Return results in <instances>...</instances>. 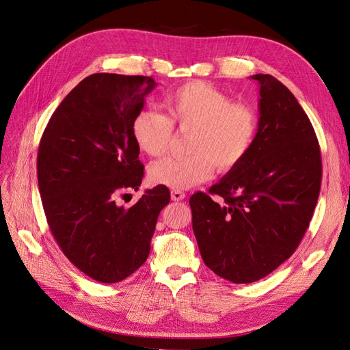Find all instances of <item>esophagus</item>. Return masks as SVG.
<instances>
[{
	"label": "esophagus",
	"instance_id": "1",
	"mask_svg": "<svg viewBox=\"0 0 350 350\" xmlns=\"http://www.w3.org/2000/svg\"><path fill=\"white\" fill-rule=\"evenodd\" d=\"M171 197L174 201H183L187 197V194L184 191H179V189H172Z\"/></svg>",
	"mask_w": 350,
	"mask_h": 350
}]
</instances>
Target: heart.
Wrapping results in <instances>:
<instances>
[{"label": "heart", "mask_w": 350, "mask_h": 350, "mask_svg": "<svg viewBox=\"0 0 350 350\" xmlns=\"http://www.w3.org/2000/svg\"><path fill=\"white\" fill-rule=\"evenodd\" d=\"M166 115L142 109L131 122L139 149L152 157L163 154L174 137V126L189 131L185 157L154 162L149 176L157 185L188 189L206 183L215 172L237 167L251 152L258 134V115L251 105L234 102L207 81H189L166 96Z\"/></svg>", "instance_id": "1"}]
</instances>
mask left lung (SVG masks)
<instances>
[{
    "mask_svg": "<svg viewBox=\"0 0 350 350\" xmlns=\"http://www.w3.org/2000/svg\"><path fill=\"white\" fill-rule=\"evenodd\" d=\"M251 79L260 84L256 143L210 194L189 198L204 264L234 283L266 278L298 248L312 219L323 172L315 131L291 90L270 74Z\"/></svg>",
    "mask_w": 350,
    "mask_h": 350,
    "instance_id": "obj_1",
    "label": "left lung"
}]
</instances>
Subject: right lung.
<instances>
[{"instance_id": "right-lung-1", "label": "right lung", "mask_w": 350, "mask_h": 350, "mask_svg": "<svg viewBox=\"0 0 350 350\" xmlns=\"http://www.w3.org/2000/svg\"><path fill=\"white\" fill-rule=\"evenodd\" d=\"M154 88L146 76L92 74L59 103L39 143L38 184L49 229L74 266L100 283L121 282L143 266L157 216L171 200L157 185L129 208L116 204L144 176L131 122Z\"/></svg>"}]
</instances>
